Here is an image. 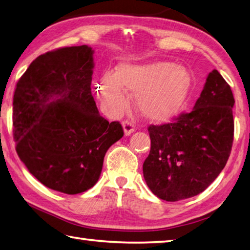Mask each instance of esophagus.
I'll list each match as a JSON object with an SVG mask.
<instances>
[{
  "mask_svg": "<svg viewBox=\"0 0 250 250\" xmlns=\"http://www.w3.org/2000/svg\"><path fill=\"white\" fill-rule=\"evenodd\" d=\"M122 125H123V128H124V133H125L126 136H129V135L135 130V126H134L132 122L124 121V122H123Z\"/></svg>",
  "mask_w": 250,
  "mask_h": 250,
  "instance_id": "1",
  "label": "esophagus"
}]
</instances>
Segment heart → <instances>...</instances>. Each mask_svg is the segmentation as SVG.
Instances as JSON below:
<instances>
[{"label": "heart", "instance_id": "heart-1", "mask_svg": "<svg viewBox=\"0 0 250 250\" xmlns=\"http://www.w3.org/2000/svg\"><path fill=\"white\" fill-rule=\"evenodd\" d=\"M191 74L186 68L168 61L122 65L115 78L105 74L100 86L103 102L114 109L126 104L124 92L136 95L138 112L154 123L171 121L182 111L189 98Z\"/></svg>", "mask_w": 250, "mask_h": 250}]
</instances>
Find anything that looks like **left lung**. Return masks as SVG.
<instances>
[{
  "label": "left lung",
  "instance_id": "1",
  "mask_svg": "<svg viewBox=\"0 0 250 250\" xmlns=\"http://www.w3.org/2000/svg\"><path fill=\"white\" fill-rule=\"evenodd\" d=\"M234 103L229 83L214 69L190 113L148 127L151 146L143 172L152 193L176 202L198 195L215 180L233 146Z\"/></svg>",
  "mask_w": 250,
  "mask_h": 250
}]
</instances>
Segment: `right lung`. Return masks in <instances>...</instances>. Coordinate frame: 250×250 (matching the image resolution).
Returning a JSON list of instances; mask_svg holds the SVG:
<instances>
[{"instance_id": "1", "label": "right lung", "mask_w": 250, "mask_h": 250, "mask_svg": "<svg viewBox=\"0 0 250 250\" xmlns=\"http://www.w3.org/2000/svg\"><path fill=\"white\" fill-rule=\"evenodd\" d=\"M93 50L63 47L37 57L13 99L16 151L43 186L78 194L98 182L104 156L124 135L100 115L91 92Z\"/></svg>"}]
</instances>
